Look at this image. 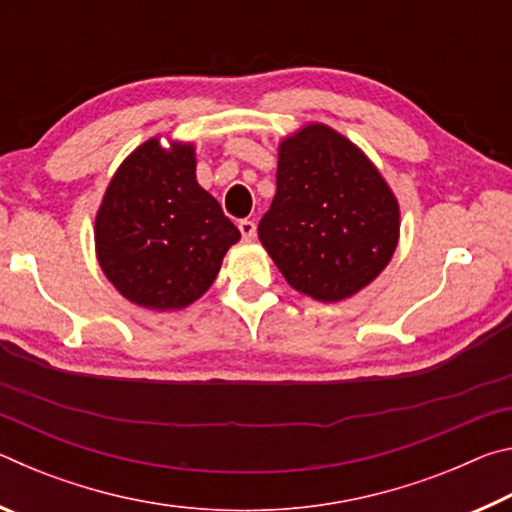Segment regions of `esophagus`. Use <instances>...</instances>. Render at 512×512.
Returning a JSON list of instances; mask_svg holds the SVG:
<instances>
[{"label":"esophagus","instance_id":"34e87169","mask_svg":"<svg viewBox=\"0 0 512 512\" xmlns=\"http://www.w3.org/2000/svg\"><path fill=\"white\" fill-rule=\"evenodd\" d=\"M239 232H241V237H244V241H253L257 235L255 221H250V219L239 221Z\"/></svg>","mask_w":512,"mask_h":512}]
</instances>
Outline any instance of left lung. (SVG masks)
Segmentation results:
<instances>
[{
	"instance_id": "1",
	"label": "left lung",
	"mask_w": 512,
	"mask_h": 512,
	"mask_svg": "<svg viewBox=\"0 0 512 512\" xmlns=\"http://www.w3.org/2000/svg\"><path fill=\"white\" fill-rule=\"evenodd\" d=\"M257 232L293 289L336 302L391 262L400 205L361 149L329 126L309 124L280 144L277 192Z\"/></svg>"
}]
</instances>
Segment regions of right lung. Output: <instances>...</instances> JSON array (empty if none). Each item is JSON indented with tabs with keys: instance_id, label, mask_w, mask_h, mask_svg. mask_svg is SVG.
Returning <instances> with one entry per match:
<instances>
[{
	"instance_id": "1",
	"label": "right lung",
	"mask_w": 512,
	"mask_h": 512,
	"mask_svg": "<svg viewBox=\"0 0 512 512\" xmlns=\"http://www.w3.org/2000/svg\"><path fill=\"white\" fill-rule=\"evenodd\" d=\"M239 237L196 183L194 146L164 149L158 137L121 162L94 221L103 273L121 296L155 311L201 298Z\"/></svg>"
}]
</instances>
